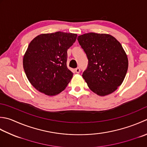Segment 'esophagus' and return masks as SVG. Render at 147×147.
<instances>
[{"mask_svg":"<svg viewBox=\"0 0 147 147\" xmlns=\"http://www.w3.org/2000/svg\"><path fill=\"white\" fill-rule=\"evenodd\" d=\"M75 72H76V73H79L80 72V67L76 68V69H75Z\"/></svg>","mask_w":147,"mask_h":147,"instance_id":"obj_1","label":"esophagus"}]
</instances>
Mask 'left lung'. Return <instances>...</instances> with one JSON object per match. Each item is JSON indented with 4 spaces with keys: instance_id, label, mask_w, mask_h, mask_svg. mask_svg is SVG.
<instances>
[{
    "instance_id": "left-lung-1",
    "label": "left lung",
    "mask_w": 147,
    "mask_h": 147,
    "mask_svg": "<svg viewBox=\"0 0 147 147\" xmlns=\"http://www.w3.org/2000/svg\"><path fill=\"white\" fill-rule=\"evenodd\" d=\"M88 59L83 78L94 93L105 96L122 84L128 69V59L120 43L111 35L94 32L78 37Z\"/></svg>"
}]
</instances>
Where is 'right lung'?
Returning <instances> with one entry per match:
<instances>
[{
	"label": "right lung",
	"mask_w": 147,
	"mask_h": 147,
	"mask_svg": "<svg viewBox=\"0 0 147 147\" xmlns=\"http://www.w3.org/2000/svg\"><path fill=\"white\" fill-rule=\"evenodd\" d=\"M76 37L62 32L43 34L28 45L23 65L28 81L40 92L55 96L67 87L73 75L67 67V51Z\"/></svg>",
	"instance_id": "right-lung-1"
}]
</instances>
